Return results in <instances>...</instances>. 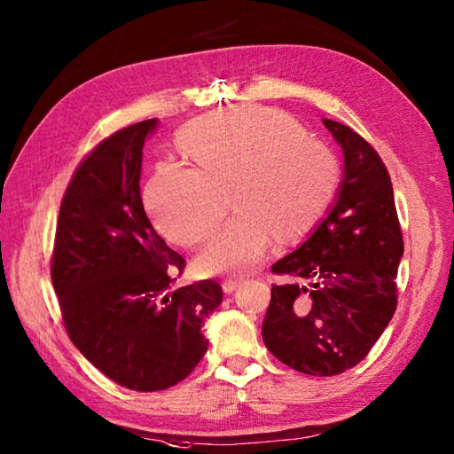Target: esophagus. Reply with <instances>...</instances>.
I'll use <instances>...</instances> for the list:
<instances>
[{
	"label": "esophagus",
	"instance_id": "esophagus-1",
	"mask_svg": "<svg viewBox=\"0 0 454 454\" xmlns=\"http://www.w3.org/2000/svg\"><path fill=\"white\" fill-rule=\"evenodd\" d=\"M238 286H239L238 278H226V281L222 283V291H224L226 294H232Z\"/></svg>",
	"mask_w": 454,
	"mask_h": 454
}]
</instances>
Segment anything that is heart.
Returning a JSON list of instances; mask_svg holds the SVG:
<instances>
[{"label": "heart", "mask_w": 454, "mask_h": 454, "mask_svg": "<svg viewBox=\"0 0 454 454\" xmlns=\"http://www.w3.org/2000/svg\"><path fill=\"white\" fill-rule=\"evenodd\" d=\"M177 146L195 168L166 161L144 189L160 232L197 246L224 215H236L197 257L200 275H242L263 262L275 236H304L332 200L337 169L324 144L296 122L262 107H232L189 122Z\"/></svg>", "instance_id": "1"}]
</instances>
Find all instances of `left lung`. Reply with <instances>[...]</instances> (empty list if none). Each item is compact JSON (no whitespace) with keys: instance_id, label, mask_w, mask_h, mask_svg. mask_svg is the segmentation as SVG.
Listing matches in <instances>:
<instances>
[{"instance_id":"obj_1","label":"left lung","mask_w":454,"mask_h":454,"mask_svg":"<svg viewBox=\"0 0 454 454\" xmlns=\"http://www.w3.org/2000/svg\"><path fill=\"white\" fill-rule=\"evenodd\" d=\"M343 152L333 202L312 234L271 267L262 335L291 369L332 376L363 361L396 310L403 255L392 181L379 153L353 129L322 119Z\"/></svg>"}]
</instances>
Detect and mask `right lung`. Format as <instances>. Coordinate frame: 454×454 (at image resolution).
<instances>
[{"label":"right lung","instance_id":"right-lung-1","mask_svg":"<svg viewBox=\"0 0 454 454\" xmlns=\"http://www.w3.org/2000/svg\"><path fill=\"white\" fill-rule=\"evenodd\" d=\"M158 119L103 140L74 173L58 215L52 285L67 335L121 387L166 390L208 349L216 281L171 291L185 262L150 224L140 199L142 148Z\"/></svg>","mask_w":454,"mask_h":454}]
</instances>
